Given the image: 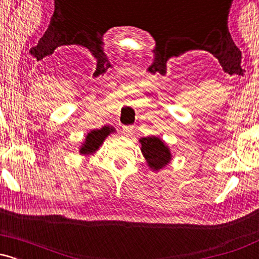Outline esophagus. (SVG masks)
<instances>
[{"instance_id": "1", "label": "esophagus", "mask_w": 259, "mask_h": 259, "mask_svg": "<svg viewBox=\"0 0 259 259\" xmlns=\"http://www.w3.org/2000/svg\"><path fill=\"white\" fill-rule=\"evenodd\" d=\"M134 132V126H123V134L125 136H130Z\"/></svg>"}]
</instances>
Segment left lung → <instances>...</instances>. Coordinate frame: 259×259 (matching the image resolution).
<instances>
[{
	"mask_svg": "<svg viewBox=\"0 0 259 259\" xmlns=\"http://www.w3.org/2000/svg\"><path fill=\"white\" fill-rule=\"evenodd\" d=\"M141 152L146 159L148 167L152 170H159L168 164L171 159L170 150L157 136H147L140 139Z\"/></svg>",
	"mask_w": 259,
	"mask_h": 259,
	"instance_id": "left-lung-1",
	"label": "left lung"
}]
</instances>
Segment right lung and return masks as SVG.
Segmentation results:
<instances>
[{
  "instance_id": "right-lung-1",
  "label": "right lung",
  "mask_w": 259,
  "mask_h": 259,
  "mask_svg": "<svg viewBox=\"0 0 259 259\" xmlns=\"http://www.w3.org/2000/svg\"><path fill=\"white\" fill-rule=\"evenodd\" d=\"M113 132H115V129L109 125L102 126L101 129L92 130V132H90L88 135H86L85 142L81 145V147H80L79 150L80 154H85V156H88V154H92L94 152H96L101 145L103 144V141H105L107 136Z\"/></svg>"
}]
</instances>
